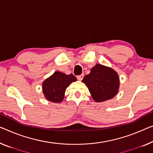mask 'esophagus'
<instances>
[{
	"mask_svg": "<svg viewBox=\"0 0 153 153\" xmlns=\"http://www.w3.org/2000/svg\"><path fill=\"white\" fill-rule=\"evenodd\" d=\"M83 77H84V74H81V75H79V76H77V79H78V80L81 81V80H82Z\"/></svg>",
	"mask_w": 153,
	"mask_h": 153,
	"instance_id": "1",
	"label": "esophagus"
}]
</instances>
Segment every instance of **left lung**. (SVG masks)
I'll return each mask as SVG.
<instances>
[{"label": "left lung", "mask_w": 153, "mask_h": 153, "mask_svg": "<svg viewBox=\"0 0 153 153\" xmlns=\"http://www.w3.org/2000/svg\"><path fill=\"white\" fill-rule=\"evenodd\" d=\"M83 82L97 102L110 100L117 94L120 86L119 76L111 68L97 64L84 77Z\"/></svg>", "instance_id": "1"}]
</instances>
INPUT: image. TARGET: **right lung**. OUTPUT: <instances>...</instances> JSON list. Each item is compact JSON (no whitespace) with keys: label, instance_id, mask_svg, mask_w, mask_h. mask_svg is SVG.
Segmentation results:
<instances>
[{"label":"right lung","instance_id":"1","mask_svg":"<svg viewBox=\"0 0 153 153\" xmlns=\"http://www.w3.org/2000/svg\"><path fill=\"white\" fill-rule=\"evenodd\" d=\"M77 80L74 75H66L56 71L42 83L43 93L46 99L53 102H62L65 91L73 82Z\"/></svg>","mask_w":153,"mask_h":153}]
</instances>
